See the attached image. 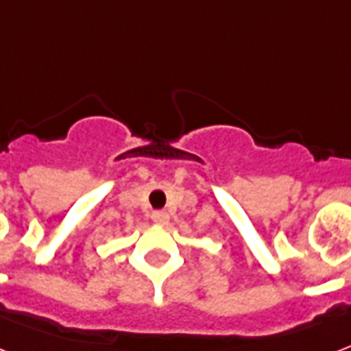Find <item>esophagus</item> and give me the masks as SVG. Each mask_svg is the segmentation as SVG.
Instances as JSON below:
<instances>
[{"instance_id":"obj_1","label":"esophagus","mask_w":351,"mask_h":351,"mask_svg":"<svg viewBox=\"0 0 351 351\" xmlns=\"http://www.w3.org/2000/svg\"><path fill=\"white\" fill-rule=\"evenodd\" d=\"M151 217L156 224H167V223H169V213H167V211H152Z\"/></svg>"}]
</instances>
